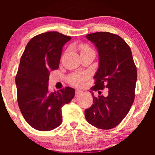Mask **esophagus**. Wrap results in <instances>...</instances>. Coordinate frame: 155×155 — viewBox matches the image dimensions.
<instances>
[{
    "instance_id": "esophagus-1",
    "label": "esophagus",
    "mask_w": 155,
    "mask_h": 155,
    "mask_svg": "<svg viewBox=\"0 0 155 155\" xmlns=\"http://www.w3.org/2000/svg\"><path fill=\"white\" fill-rule=\"evenodd\" d=\"M81 92H81L80 90H76V96H78V95H81Z\"/></svg>"
}]
</instances>
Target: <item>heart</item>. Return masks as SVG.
Returning <instances> with one entry per match:
<instances>
[{
  "label": "heart",
  "instance_id": "heart-1",
  "mask_svg": "<svg viewBox=\"0 0 155 155\" xmlns=\"http://www.w3.org/2000/svg\"><path fill=\"white\" fill-rule=\"evenodd\" d=\"M81 51H87V50H92L90 47H87L86 45H81ZM85 79V76L84 75H71L69 76L68 78V82L72 85H75V86H78V85H80L82 82V81Z\"/></svg>",
  "mask_w": 155,
  "mask_h": 155
}]
</instances>
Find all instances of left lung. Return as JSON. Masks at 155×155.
Instances as JSON below:
<instances>
[{
	"label": "left lung",
	"mask_w": 155,
	"mask_h": 155,
	"mask_svg": "<svg viewBox=\"0 0 155 155\" xmlns=\"http://www.w3.org/2000/svg\"><path fill=\"white\" fill-rule=\"evenodd\" d=\"M86 38L98 52V69L91 87L93 104L85 109L87 122L95 127L109 130L116 127L127 114L135 98L137 70L131 49L119 36L108 32L90 33ZM108 88L106 96L101 90ZM92 91H98L95 97Z\"/></svg>",
	"instance_id": "left-lung-1"
}]
</instances>
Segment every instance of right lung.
Returning <instances> with one entry per match:
<instances>
[{
    "label": "right lung",
    "mask_w": 155,
    "mask_h": 155,
    "mask_svg": "<svg viewBox=\"0 0 155 155\" xmlns=\"http://www.w3.org/2000/svg\"><path fill=\"white\" fill-rule=\"evenodd\" d=\"M71 38L51 31L35 35L27 44L15 78L17 102L32 127L49 131L62 123V107L69 104L75 90L69 87L49 92L50 71L59 68L63 47Z\"/></svg>",
    "instance_id": "right-lung-1"
}]
</instances>
